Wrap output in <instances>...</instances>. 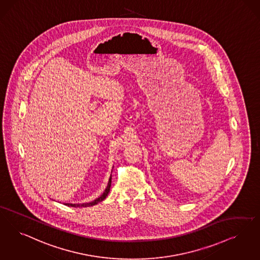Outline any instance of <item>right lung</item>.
<instances>
[{
    "mask_svg": "<svg viewBox=\"0 0 260 260\" xmlns=\"http://www.w3.org/2000/svg\"><path fill=\"white\" fill-rule=\"evenodd\" d=\"M110 187H111V177L109 178V181H108V185H107V187L105 188V190L104 191V193L99 198H96V199H94L93 201L92 202H90V203H84V204H72V203H67V204H64V205H67V206H70V207H89V206H93V205H95V204H98V203H100V202H102L103 200L105 199V198L107 197V194H108V192H109V190H110Z\"/></svg>",
    "mask_w": 260,
    "mask_h": 260,
    "instance_id": "1",
    "label": "right lung"
}]
</instances>
